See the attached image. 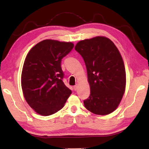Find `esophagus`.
<instances>
[{"label": "esophagus", "mask_w": 149, "mask_h": 149, "mask_svg": "<svg viewBox=\"0 0 149 149\" xmlns=\"http://www.w3.org/2000/svg\"><path fill=\"white\" fill-rule=\"evenodd\" d=\"M74 90H75V91H77V89H78V86H77V85H75V86L74 87Z\"/></svg>", "instance_id": "esophagus-1"}]
</instances>
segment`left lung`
I'll use <instances>...</instances> for the list:
<instances>
[{
	"label": "left lung",
	"instance_id": "8db88e82",
	"mask_svg": "<svg viewBox=\"0 0 149 149\" xmlns=\"http://www.w3.org/2000/svg\"><path fill=\"white\" fill-rule=\"evenodd\" d=\"M75 50L84 58L90 85L85 107L95 114H110L119 105L125 88V70L119 50L104 37L81 41Z\"/></svg>",
	"mask_w": 149,
	"mask_h": 149
}]
</instances>
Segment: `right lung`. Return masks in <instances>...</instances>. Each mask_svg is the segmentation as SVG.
<instances>
[{"instance_id": "add662e5", "label": "right lung", "mask_w": 149, "mask_h": 149, "mask_svg": "<svg viewBox=\"0 0 149 149\" xmlns=\"http://www.w3.org/2000/svg\"><path fill=\"white\" fill-rule=\"evenodd\" d=\"M74 48L72 42L46 39L28 52L22 72L25 99L35 112L50 116L64 107L72 91L63 82V58Z\"/></svg>"}]
</instances>
